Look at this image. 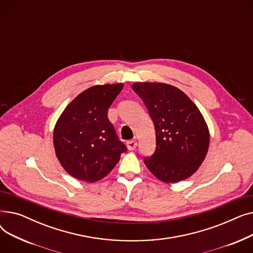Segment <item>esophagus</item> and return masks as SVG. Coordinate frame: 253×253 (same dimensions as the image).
<instances>
[{
    "instance_id": "1",
    "label": "esophagus",
    "mask_w": 253,
    "mask_h": 253,
    "mask_svg": "<svg viewBox=\"0 0 253 253\" xmlns=\"http://www.w3.org/2000/svg\"><path fill=\"white\" fill-rule=\"evenodd\" d=\"M126 144H127V148H128V150H130V151H133V150H135L136 149V147H137V141L136 140H128L127 142H126Z\"/></svg>"
}]
</instances>
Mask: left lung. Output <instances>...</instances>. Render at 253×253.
Segmentation results:
<instances>
[{
    "instance_id": "1",
    "label": "left lung",
    "mask_w": 253,
    "mask_h": 253,
    "mask_svg": "<svg viewBox=\"0 0 253 253\" xmlns=\"http://www.w3.org/2000/svg\"><path fill=\"white\" fill-rule=\"evenodd\" d=\"M156 131V150L143 162L164 182H177L197 171L208 151L209 131L195 103L178 88L162 83H135Z\"/></svg>"
}]
</instances>
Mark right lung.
<instances>
[{"label":"right lung","mask_w":253,"mask_h":253,"mask_svg":"<svg viewBox=\"0 0 253 253\" xmlns=\"http://www.w3.org/2000/svg\"><path fill=\"white\" fill-rule=\"evenodd\" d=\"M123 84L93 86L66 106L55 125V153L69 174L87 182L108 175L127 151L108 118Z\"/></svg>","instance_id":"obj_1"}]
</instances>
